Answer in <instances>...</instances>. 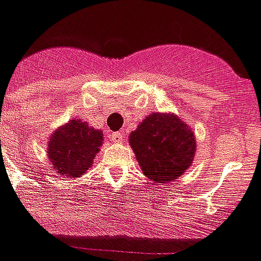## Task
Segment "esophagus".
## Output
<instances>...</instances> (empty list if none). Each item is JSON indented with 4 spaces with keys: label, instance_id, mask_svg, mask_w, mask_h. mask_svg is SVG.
Here are the masks:
<instances>
[{
    "label": "esophagus",
    "instance_id": "obj_1",
    "mask_svg": "<svg viewBox=\"0 0 261 261\" xmlns=\"http://www.w3.org/2000/svg\"><path fill=\"white\" fill-rule=\"evenodd\" d=\"M110 139H112L114 143H121L122 141V133L121 132H113L110 135Z\"/></svg>",
    "mask_w": 261,
    "mask_h": 261
}]
</instances>
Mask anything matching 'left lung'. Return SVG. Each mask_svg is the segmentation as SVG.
Masks as SVG:
<instances>
[{
  "label": "left lung",
  "instance_id": "obj_1",
  "mask_svg": "<svg viewBox=\"0 0 261 261\" xmlns=\"http://www.w3.org/2000/svg\"><path fill=\"white\" fill-rule=\"evenodd\" d=\"M128 139L143 174L158 185L181 177L197 151L191 125L174 113H151Z\"/></svg>",
  "mask_w": 261,
  "mask_h": 261
}]
</instances>
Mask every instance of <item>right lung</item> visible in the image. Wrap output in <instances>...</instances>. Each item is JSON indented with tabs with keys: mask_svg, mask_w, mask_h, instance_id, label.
<instances>
[{
	"mask_svg": "<svg viewBox=\"0 0 261 261\" xmlns=\"http://www.w3.org/2000/svg\"><path fill=\"white\" fill-rule=\"evenodd\" d=\"M103 144V132L82 120H70L51 133L47 141V158L64 178H77L92 166Z\"/></svg>",
	"mask_w": 261,
	"mask_h": 261,
	"instance_id": "1",
	"label": "right lung"
}]
</instances>
